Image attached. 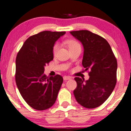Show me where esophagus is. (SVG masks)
Segmentation results:
<instances>
[{
	"instance_id": "34e87169",
	"label": "esophagus",
	"mask_w": 131,
	"mask_h": 131,
	"mask_svg": "<svg viewBox=\"0 0 131 131\" xmlns=\"http://www.w3.org/2000/svg\"><path fill=\"white\" fill-rule=\"evenodd\" d=\"M71 77H70V76H64V80H71Z\"/></svg>"
}]
</instances>
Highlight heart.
I'll use <instances>...</instances> for the list:
<instances>
[{
  "label": "heart",
  "mask_w": 131,
  "mask_h": 131,
  "mask_svg": "<svg viewBox=\"0 0 131 131\" xmlns=\"http://www.w3.org/2000/svg\"><path fill=\"white\" fill-rule=\"evenodd\" d=\"M67 45H68L69 50H71V49L75 48L81 47V46H80V45L79 44V42L74 39L69 40V41H67ZM59 48H60V45H59V43L55 44V45L53 46V52L54 54H55L57 52Z\"/></svg>",
  "instance_id": "1"
}]
</instances>
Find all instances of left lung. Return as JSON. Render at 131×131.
<instances>
[{"instance_id": "obj_1", "label": "left lung", "mask_w": 131, "mask_h": 131, "mask_svg": "<svg viewBox=\"0 0 131 131\" xmlns=\"http://www.w3.org/2000/svg\"><path fill=\"white\" fill-rule=\"evenodd\" d=\"M83 46L82 65L90 69L89 79L76 77L74 90L76 101L86 108H95L107 100L116 83L117 62L108 41L89 30L70 32Z\"/></svg>"}]
</instances>
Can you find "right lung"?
<instances>
[{
	"label": "right lung",
	"mask_w": 131,
	"mask_h": 131,
	"mask_svg": "<svg viewBox=\"0 0 131 131\" xmlns=\"http://www.w3.org/2000/svg\"><path fill=\"white\" fill-rule=\"evenodd\" d=\"M65 34L42 31L28 37L18 53L16 83L22 97L34 109H48L56 101L63 78L59 74L48 78L44 71L53 59L55 42Z\"/></svg>",
	"instance_id": "obj_1"
}]
</instances>
